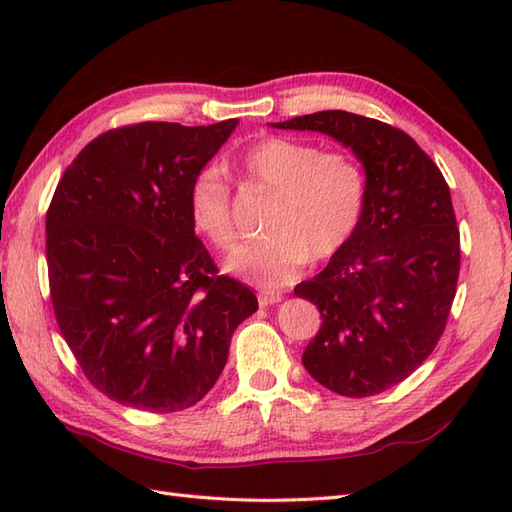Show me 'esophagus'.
Here are the masks:
<instances>
[{"label": "esophagus", "mask_w": 512, "mask_h": 512, "mask_svg": "<svg viewBox=\"0 0 512 512\" xmlns=\"http://www.w3.org/2000/svg\"><path fill=\"white\" fill-rule=\"evenodd\" d=\"M281 299H284V295H281V292H275V290H266V292H262V295H259V303H262V306H275V303H279Z\"/></svg>", "instance_id": "34e87169"}]
</instances>
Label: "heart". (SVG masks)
<instances>
[{
	"mask_svg": "<svg viewBox=\"0 0 512 512\" xmlns=\"http://www.w3.org/2000/svg\"><path fill=\"white\" fill-rule=\"evenodd\" d=\"M239 167L275 191L266 217L270 235L239 246L226 259V270L257 286L279 288L295 279L310 257L323 262L341 253L363 220L367 176L361 162L345 151L270 136L250 145ZM189 213L198 233L215 248H233L237 228L220 171L206 169L193 180Z\"/></svg>",
	"mask_w": 512,
	"mask_h": 512,
	"instance_id": "1",
	"label": "heart"
}]
</instances>
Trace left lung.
I'll use <instances>...</instances> for the list:
<instances>
[{"label": "left lung", "instance_id": "obj_1", "mask_svg": "<svg viewBox=\"0 0 512 512\" xmlns=\"http://www.w3.org/2000/svg\"><path fill=\"white\" fill-rule=\"evenodd\" d=\"M273 127L339 140L365 169L354 237L295 295L323 319L301 356L308 374L347 398L380 394L427 361L449 319L460 275L449 184L416 140L374 118L328 110Z\"/></svg>", "mask_w": 512, "mask_h": 512}]
</instances>
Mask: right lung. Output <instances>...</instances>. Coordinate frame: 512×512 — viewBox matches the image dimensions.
Instances as JSON below:
<instances>
[{
    "instance_id": "1",
    "label": "right lung",
    "mask_w": 512,
    "mask_h": 512,
    "mask_svg": "<svg viewBox=\"0 0 512 512\" xmlns=\"http://www.w3.org/2000/svg\"><path fill=\"white\" fill-rule=\"evenodd\" d=\"M237 123L110 129L54 191V317L83 374L121 405L193 407L220 378L235 328L257 310L253 290L217 275L189 213L193 180Z\"/></svg>"
}]
</instances>
